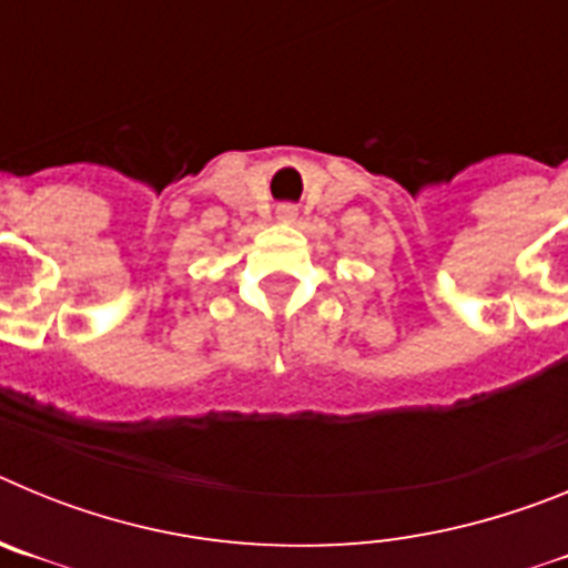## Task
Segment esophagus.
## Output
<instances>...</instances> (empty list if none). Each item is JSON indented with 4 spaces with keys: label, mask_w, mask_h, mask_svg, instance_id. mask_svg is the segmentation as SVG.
Here are the masks:
<instances>
[{
    "label": "esophagus",
    "mask_w": 568,
    "mask_h": 568,
    "mask_svg": "<svg viewBox=\"0 0 568 568\" xmlns=\"http://www.w3.org/2000/svg\"><path fill=\"white\" fill-rule=\"evenodd\" d=\"M278 222H284V224L295 222V207H293V204H281V207H278Z\"/></svg>",
    "instance_id": "obj_1"
}]
</instances>
